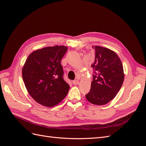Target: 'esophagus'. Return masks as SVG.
I'll list each match as a JSON object with an SVG mask.
<instances>
[{"mask_svg": "<svg viewBox=\"0 0 146 146\" xmlns=\"http://www.w3.org/2000/svg\"><path fill=\"white\" fill-rule=\"evenodd\" d=\"M79 83V82H78V80H74V81H72V84L73 85H78V84Z\"/></svg>", "mask_w": 146, "mask_h": 146, "instance_id": "1", "label": "esophagus"}]
</instances>
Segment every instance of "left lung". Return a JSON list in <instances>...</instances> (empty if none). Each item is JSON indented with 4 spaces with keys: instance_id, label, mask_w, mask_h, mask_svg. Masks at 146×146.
Here are the masks:
<instances>
[{
    "instance_id": "obj_1",
    "label": "left lung",
    "mask_w": 146,
    "mask_h": 146,
    "mask_svg": "<svg viewBox=\"0 0 146 146\" xmlns=\"http://www.w3.org/2000/svg\"><path fill=\"white\" fill-rule=\"evenodd\" d=\"M95 60L90 92L85 96L90 103L104 105L113 100L120 90L124 80L121 61L114 51L100 46H92Z\"/></svg>"
}]
</instances>
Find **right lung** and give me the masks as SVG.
I'll return each mask as SVG.
<instances>
[{"label": "right lung", "instance_id": "right-lung-1", "mask_svg": "<svg viewBox=\"0 0 146 146\" xmlns=\"http://www.w3.org/2000/svg\"><path fill=\"white\" fill-rule=\"evenodd\" d=\"M68 50L64 46L46 47L33 52L23 68V78L29 94L44 107L58 105L68 93L61 60Z\"/></svg>", "mask_w": 146, "mask_h": 146}]
</instances>
